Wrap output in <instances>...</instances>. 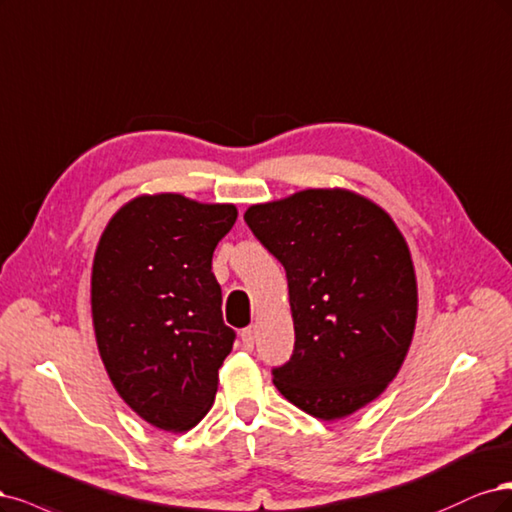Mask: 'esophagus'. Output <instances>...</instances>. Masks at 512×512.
<instances>
[{"mask_svg":"<svg viewBox=\"0 0 512 512\" xmlns=\"http://www.w3.org/2000/svg\"><path fill=\"white\" fill-rule=\"evenodd\" d=\"M240 338H242L244 349L251 351L253 344H255V327H244L242 332H240Z\"/></svg>","mask_w":512,"mask_h":512,"instance_id":"obj_1","label":"esophagus"}]
</instances>
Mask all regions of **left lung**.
I'll return each mask as SVG.
<instances>
[{"label":"left lung","instance_id":"8db88e82","mask_svg":"<svg viewBox=\"0 0 512 512\" xmlns=\"http://www.w3.org/2000/svg\"><path fill=\"white\" fill-rule=\"evenodd\" d=\"M283 263L295 329L274 385L308 415L334 421L381 395L417 323V278L389 214L353 191L306 189L244 212Z\"/></svg>","mask_w":512,"mask_h":512}]
</instances>
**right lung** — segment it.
<instances>
[{"label": "right lung", "instance_id": "obj_1", "mask_svg": "<svg viewBox=\"0 0 512 512\" xmlns=\"http://www.w3.org/2000/svg\"><path fill=\"white\" fill-rule=\"evenodd\" d=\"M236 217L234 204L140 195L114 214L97 244V349L125 404L159 430H191L214 402L236 332L223 323L212 253Z\"/></svg>", "mask_w": 512, "mask_h": 512}]
</instances>
